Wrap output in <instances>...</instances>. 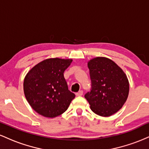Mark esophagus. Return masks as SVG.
Here are the masks:
<instances>
[{
	"instance_id": "esophagus-1",
	"label": "esophagus",
	"mask_w": 149,
	"mask_h": 149,
	"mask_svg": "<svg viewBox=\"0 0 149 149\" xmlns=\"http://www.w3.org/2000/svg\"><path fill=\"white\" fill-rule=\"evenodd\" d=\"M83 90H80L79 92H76V96H78V97H80V96H82V95H83Z\"/></svg>"
}]
</instances>
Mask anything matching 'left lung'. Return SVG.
I'll return each instance as SVG.
<instances>
[{
    "label": "left lung",
    "mask_w": 149,
    "mask_h": 149,
    "mask_svg": "<svg viewBox=\"0 0 149 149\" xmlns=\"http://www.w3.org/2000/svg\"><path fill=\"white\" fill-rule=\"evenodd\" d=\"M91 90L85 97L97 115L107 117L118 111L127 100L129 82L125 73L114 61L96 57L88 62Z\"/></svg>",
    "instance_id": "obj_1"
}]
</instances>
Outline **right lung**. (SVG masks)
<instances>
[{
  "label": "right lung",
  "mask_w": 149,
  "mask_h": 149,
  "mask_svg": "<svg viewBox=\"0 0 149 149\" xmlns=\"http://www.w3.org/2000/svg\"><path fill=\"white\" fill-rule=\"evenodd\" d=\"M72 59L52 58L43 60L29 71L24 91L29 104L38 113L54 118L67 110L75 96L64 77Z\"/></svg>",
  "instance_id": "1"
}]
</instances>
